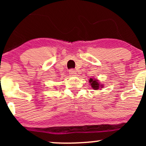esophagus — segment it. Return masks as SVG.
Masks as SVG:
<instances>
[{
    "instance_id": "1",
    "label": "esophagus",
    "mask_w": 146,
    "mask_h": 146,
    "mask_svg": "<svg viewBox=\"0 0 146 146\" xmlns=\"http://www.w3.org/2000/svg\"><path fill=\"white\" fill-rule=\"evenodd\" d=\"M68 72H69V74L71 75H75V74H76V71L74 69H70Z\"/></svg>"
}]
</instances>
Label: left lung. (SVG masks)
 Masks as SVG:
<instances>
[{"mask_svg":"<svg viewBox=\"0 0 146 146\" xmlns=\"http://www.w3.org/2000/svg\"><path fill=\"white\" fill-rule=\"evenodd\" d=\"M89 82L90 84V86L92 88L95 90H98L100 88V87H101L102 85L100 84L99 81L97 80H93V79L90 78L89 80Z\"/></svg>","mask_w":146,"mask_h":146,"instance_id":"left-lung-1","label":"left lung"}]
</instances>
